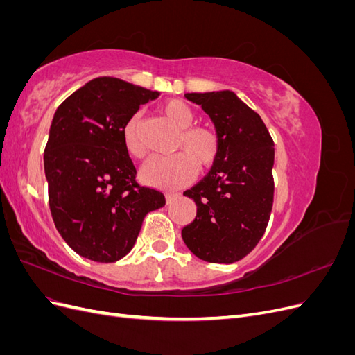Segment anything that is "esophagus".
I'll use <instances>...</instances> for the list:
<instances>
[{"instance_id":"1","label":"esophagus","mask_w":355,"mask_h":355,"mask_svg":"<svg viewBox=\"0 0 355 355\" xmlns=\"http://www.w3.org/2000/svg\"><path fill=\"white\" fill-rule=\"evenodd\" d=\"M173 197H175L173 192H166V201H167V204L171 202V200H173Z\"/></svg>"}]
</instances>
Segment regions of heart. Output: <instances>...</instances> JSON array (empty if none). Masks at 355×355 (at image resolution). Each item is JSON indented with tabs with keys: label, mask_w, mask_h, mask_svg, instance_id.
<instances>
[{
	"label": "heart",
	"mask_w": 355,
	"mask_h": 355,
	"mask_svg": "<svg viewBox=\"0 0 355 355\" xmlns=\"http://www.w3.org/2000/svg\"><path fill=\"white\" fill-rule=\"evenodd\" d=\"M159 112L178 130L175 151L170 157L149 158L141 168L144 184L161 189H173L194 178L198 170L210 168L220 154V137L207 125L194 124L197 114L182 99H171L159 106ZM125 151L133 158L145 157V148L139 137V116L133 115L123 127Z\"/></svg>",
	"instance_id": "heart-1"
}]
</instances>
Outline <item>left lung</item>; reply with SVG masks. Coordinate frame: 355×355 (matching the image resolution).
<instances>
[{
  "mask_svg": "<svg viewBox=\"0 0 355 355\" xmlns=\"http://www.w3.org/2000/svg\"><path fill=\"white\" fill-rule=\"evenodd\" d=\"M201 105L220 137L209 175L184 196L197 216L182 230L188 249L210 263H234L259 243L274 202V142L259 114L230 90L187 93Z\"/></svg>",
  "mask_w": 355,
  "mask_h": 355,
  "instance_id": "left-lung-1",
  "label": "left lung"
}]
</instances>
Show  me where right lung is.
Segmentation results:
<instances>
[{
	"mask_svg": "<svg viewBox=\"0 0 355 355\" xmlns=\"http://www.w3.org/2000/svg\"><path fill=\"white\" fill-rule=\"evenodd\" d=\"M158 92L99 77L63 101L44 149L49 204L71 249L94 262L120 261L133 249L146 214L163 192L141 187L124 148L123 127Z\"/></svg>",
	"mask_w": 355,
	"mask_h": 355,
	"instance_id": "add662e5",
	"label": "right lung"
}]
</instances>
